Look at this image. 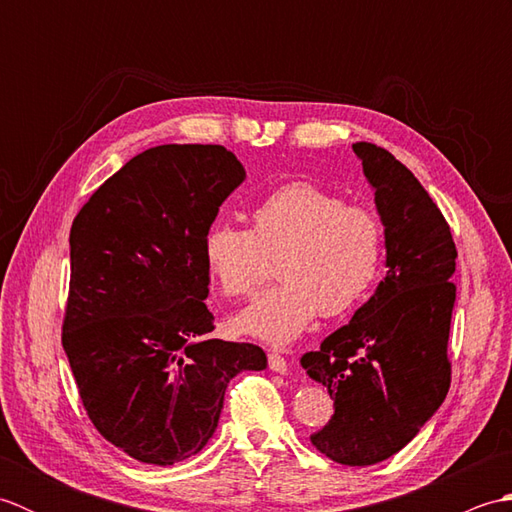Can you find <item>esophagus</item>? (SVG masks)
Returning <instances> with one entry per match:
<instances>
[{"label":"esophagus","mask_w":512,"mask_h":512,"mask_svg":"<svg viewBox=\"0 0 512 512\" xmlns=\"http://www.w3.org/2000/svg\"><path fill=\"white\" fill-rule=\"evenodd\" d=\"M268 367L273 369V372H277V374H286L288 372V361L281 354L270 352L268 354Z\"/></svg>","instance_id":"1"}]
</instances>
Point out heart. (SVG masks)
Segmentation results:
<instances>
[{"label": "heart", "mask_w": 512, "mask_h": 512, "mask_svg": "<svg viewBox=\"0 0 512 512\" xmlns=\"http://www.w3.org/2000/svg\"><path fill=\"white\" fill-rule=\"evenodd\" d=\"M253 228L215 224L204 235V262L226 297L250 299L266 279V259L279 253L277 286L266 290L237 325L286 345L321 312L339 317L361 301L383 266L385 222L363 204L310 182L268 193L250 213Z\"/></svg>", "instance_id": "heart-1"}]
</instances>
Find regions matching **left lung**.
Wrapping results in <instances>:
<instances>
[{
	"label": "left lung",
	"instance_id": "obj_1",
	"mask_svg": "<svg viewBox=\"0 0 512 512\" xmlns=\"http://www.w3.org/2000/svg\"><path fill=\"white\" fill-rule=\"evenodd\" d=\"M352 149L376 189L389 270L352 321L301 365L334 398V416L310 442L334 462L369 466L407 447L447 398L458 248L402 162L372 143Z\"/></svg>",
	"mask_w": 512,
	"mask_h": 512
}]
</instances>
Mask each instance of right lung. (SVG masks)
<instances>
[{
	"label": "right lung",
	"mask_w": 512,
	"mask_h": 512,
	"mask_svg": "<svg viewBox=\"0 0 512 512\" xmlns=\"http://www.w3.org/2000/svg\"><path fill=\"white\" fill-rule=\"evenodd\" d=\"M246 171L222 145L134 156L76 213L61 343L101 436L143 464L200 453L224 391L266 367L253 343L213 339L204 235Z\"/></svg>",
	"instance_id": "1"
}]
</instances>
